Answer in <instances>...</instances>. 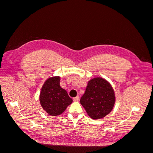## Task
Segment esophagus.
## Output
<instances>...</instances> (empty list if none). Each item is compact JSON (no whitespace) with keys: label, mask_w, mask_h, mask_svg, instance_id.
Returning a JSON list of instances; mask_svg holds the SVG:
<instances>
[{"label":"esophagus","mask_w":153,"mask_h":153,"mask_svg":"<svg viewBox=\"0 0 153 153\" xmlns=\"http://www.w3.org/2000/svg\"><path fill=\"white\" fill-rule=\"evenodd\" d=\"M79 100H80L79 96H76V97H75V98H73V101H78Z\"/></svg>","instance_id":"34e87169"}]
</instances>
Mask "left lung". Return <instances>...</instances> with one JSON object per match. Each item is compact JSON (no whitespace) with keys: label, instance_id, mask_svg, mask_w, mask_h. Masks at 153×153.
Here are the masks:
<instances>
[{"label":"left lung","instance_id":"1","mask_svg":"<svg viewBox=\"0 0 153 153\" xmlns=\"http://www.w3.org/2000/svg\"><path fill=\"white\" fill-rule=\"evenodd\" d=\"M115 101V92L110 83L101 77L91 79L80 99L89 116L100 119L107 115L114 108Z\"/></svg>","mask_w":153,"mask_h":153}]
</instances>
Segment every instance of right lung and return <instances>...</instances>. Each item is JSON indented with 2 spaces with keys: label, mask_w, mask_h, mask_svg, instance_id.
Wrapping results in <instances>:
<instances>
[{
  "label": "right lung",
  "mask_w": 153,
  "mask_h": 153,
  "mask_svg": "<svg viewBox=\"0 0 153 153\" xmlns=\"http://www.w3.org/2000/svg\"><path fill=\"white\" fill-rule=\"evenodd\" d=\"M40 104L49 115L57 116L63 113L73 102L67 91L60 85V77L48 78L41 87L39 94Z\"/></svg>",
  "instance_id": "obj_1"
}]
</instances>
